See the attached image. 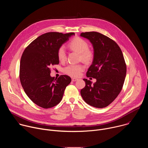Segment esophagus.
Segmentation results:
<instances>
[{
	"label": "esophagus",
	"instance_id": "obj_1",
	"mask_svg": "<svg viewBox=\"0 0 148 148\" xmlns=\"http://www.w3.org/2000/svg\"><path fill=\"white\" fill-rule=\"evenodd\" d=\"M71 80H72V81L74 82V81H77V80H78V79H77V78H72Z\"/></svg>",
	"mask_w": 148,
	"mask_h": 148
}]
</instances>
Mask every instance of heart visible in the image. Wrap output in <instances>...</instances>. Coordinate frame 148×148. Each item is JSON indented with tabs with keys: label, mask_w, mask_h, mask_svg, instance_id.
I'll return each instance as SVG.
<instances>
[{
	"label": "heart",
	"mask_w": 148,
	"mask_h": 148,
	"mask_svg": "<svg viewBox=\"0 0 148 148\" xmlns=\"http://www.w3.org/2000/svg\"><path fill=\"white\" fill-rule=\"evenodd\" d=\"M69 47L72 50L78 52L80 54V58L86 62H90L94 58V53L88 49L87 42L84 39L77 37L73 38L69 43ZM57 56L59 60L64 61L66 57V50L64 46H61L57 52ZM85 69L84 65L70 64L67 66L64 71L66 74L71 77H78L81 72Z\"/></svg>",
	"instance_id": "b5f03b06"
}]
</instances>
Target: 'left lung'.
<instances>
[{"instance_id":"obj_1","label":"left lung","mask_w":148,"mask_h":148,"mask_svg":"<svg viewBox=\"0 0 148 148\" xmlns=\"http://www.w3.org/2000/svg\"><path fill=\"white\" fill-rule=\"evenodd\" d=\"M80 36L92 45L94 58L87 77L97 79L92 84L83 79L86 86L81 90V97L92 107H106L117 97L123 85L126 66L122 52L114 40L98 32L82 33Z\"/></svg>"}]
</instances>
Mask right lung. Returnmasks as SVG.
I'll list each match as a JSON object with an SVG mask.
<instances>
[{
    "mask_svg": "<svg viewBox=\"0 0 148 148\" xmlns=\"http://www.w3.org/2000/svg\"><path fill=\"white\" fill-rule=\"evenodd\" d=\"M74 33L49 32L33 40L25 49L20 62V80L28 97L38 106L52 108L60 102L71 78L50 75V67L59 64L58 49Z\"/></svg>",
    "mask_w": 148,
    "mask_h": 148,
    "instance_id": "obj_1",
    "label": "right lung"
}]
</instances>
